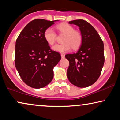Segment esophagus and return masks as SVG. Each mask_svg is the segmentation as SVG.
<instances>
[{"mask_svg":"<svg viewBox=\"0 0 120 120\" xmlns=\"http://www.w3.org/2000/svg\"><path fill=\"white\" fill-rule=\"evenodd\" d=\"M61 55V57H62V58H64V55H63V54H61V55Z\"/></svg>","mask_w":120,"mask_h":120,"instance_id":"1","label":"esophagus"}]
</instances>
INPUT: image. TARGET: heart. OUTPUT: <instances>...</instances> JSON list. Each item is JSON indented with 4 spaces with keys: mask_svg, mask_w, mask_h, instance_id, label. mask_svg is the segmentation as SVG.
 Wrapping results in <instances>:
<instances>
[{
    "mask_svg": "<svg viewBox=\"0 0 120 120\" xmlns=\"http://www.w3.org/2000/svg\"><path fill=\"white\" fill-rule=\"evenodd\" d=\"M57 29L60 33L65 34L62 44H57L52 47L55 51L65 53L71 50L78 49L82 42V35L79 32L75 30L73 27L67 23H62L57 26ZM44 37L47 43L53 45L56 40V34L51 28H48L45 30Z\"/></svg>",
    "mask_w": 120,
    "mask_h": 120,
    "instance_id": "obj_1",
    "label": "heart"
}]
</instances>
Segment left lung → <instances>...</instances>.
Wrapping results in <instances>:
<instances>
[{
  "label": "left lung",
  "instance_id": "obj_1",
  "mask_svg": "<svg viewBox=\"0 0 120 120\" xmlns=\"http://www.w3.org/2000/svg\"><path fill=\"white\" fill-rule=\"evenodd\" d=\"M78 26L82 35V42L78 52L68 54L69 62L67 76L72 84L86 87L96 82L104 63V44L94 28L83 19L69 22Z\"/></svg>",
  "mask_w": 120,
  "mask_h": 120
}]
</instances>
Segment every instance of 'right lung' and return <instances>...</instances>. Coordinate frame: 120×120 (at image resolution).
Masks as SVG:
<instances>
[{
    "label": "right lung",
    "mask_w": 120,
    "mask_h": 120,
    "mask_svg": "<svg viewBox=\"0 0 120 120\" xmlns=\"http://www.w3.org/2000/svg\"><path fill=\"white\" fill-rule=\"evenodd\" d=\"M57 20L34 19L20 33L16 41L15 63L19 76L28 86L40 88L50 83L53 67L61 59L44 37L45 30Z\"/></svg>",
    "instance_id": "1"
}]
</instances>
